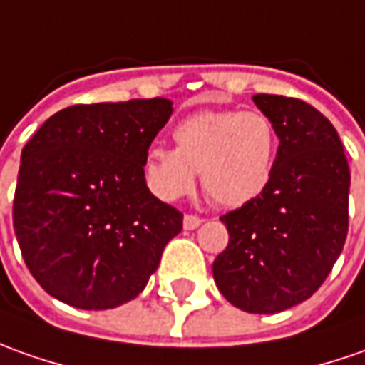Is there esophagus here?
Wrapping results in <instances>:
<instances>
[{
	"mask_svg": "<svg viewBox=\"0 0 365 365\" xmlns=\"http://www.w3.org/2000/svg\"><path fill=\"white\" fill-rule=\"evenodd\" d=\"M202 219L197 217V215H185V219H182V227L187 229V231H192V229H197Z\"/></svg>",
	"mask_w": 365,
	"mask_h": 365,
	"instance_id": "34e87169",
	"label": "esophagus"
}]
</instances>
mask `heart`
<instances>
[{"label":"heart","instance_id":"obj_1","mask_svg":"<svg viewBox=\"0 0 365 365\" xmlns=\"http://www.w3.org/2000/svg\"><path fill=\"white\" fill-rule=\"evenodd\" d=\"M175 148L154 146L144 158L146 185L158 199L177 200L195 185L225 209L259 199L271 182L279 136L261 110H202L173 128Z\"/></svg>","mask_w":365,"mask_h":365}]
</instances>
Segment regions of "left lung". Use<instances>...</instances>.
<instances>
[{
    "label": "left lung",
    "mask_w": 365,
    "mask_h": 365,
    "mask_svg": "<svg viewBox=\"0 0 365 365\" xmlns=\"http://www.w3.org/2000/svg\"><path fill=\"white\" fill-rule=\"evenodd\" d=\"M279 148L265 192L222 215L229 245L212 263L225 299L279 314L319 289L348 237L349 166L336 128L297 98L255 94Z\"/></svg>",
    "instance_id": "left-lung-1"
}]
</instances>
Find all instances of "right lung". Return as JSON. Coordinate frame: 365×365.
I'll return each mask as SVG.
<instances>
[{
	"label": "right lung",
	"mask_w": 365,
	"mask_h": 365,
	"mask_svg": "<svg viewBox=\"0 0 365 365\" xmlns=\"http://www.w3.org/2000/svg\"><path fill=\"white\" fill-rule=\"evenodd\" d=\"M173 114L166 98L76 104L21 150L14 229L34 279L80 309H112L146 287L182 212L146 187L144 158Z\"/></svg>",
	"instance_id": "1"
}]
</instances>
